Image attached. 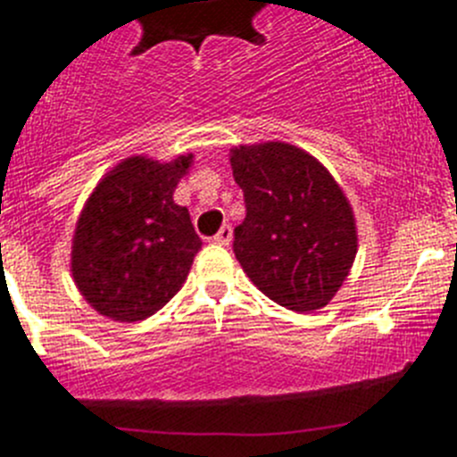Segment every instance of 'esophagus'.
<instances>
[{"mask_svg":"<svg viewBox=\"0 0 457 457\" xmlns=\"http://www.w3.org/2000/svg\"><path fill=\"white\" fill-rule=\"evenodd\" d=\"M231 237H233V228L228 224H224L212 240H215L217 245H231Z\"/></svg>","mask_w":457,"mask_h":457,"instance_id":"obj_1","label":"esophagus"}]
</instances>
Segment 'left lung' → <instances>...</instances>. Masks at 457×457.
Here are the masks:
<instances>
[{
  "label": "left lung",
  "instance_id": "1",
  "mask_svg": "<svg viewBox=\"0 0 457 457\" xmlns=\"http://www.w3.org/2000/svg\"><path fill=\"white\" fill-rule=\"evenodd\" d=\"M247 217L233 252L253 286L290 311L329 304L357 256L350 201L316 157L286 141L231 151Z\"/></svg>",
  "mask_w": 457,
  "mask_h": 457
}]
</instances>
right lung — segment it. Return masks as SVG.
Wrapping results in <instances>:
<instances>
[{
    "label": "right lung",
    "mask_w": 457,
    "mask_h": 457,
    "mask_svg": "<svg viewBox=\"0 0 457 457\" xmlns=\"http://www.w3.org/2000/svg\"><path fill=\"white\" fill-rule=\"evenodd\" d=\"M192 155H135L96 185L72 236L71 272L84 300L119 322L162 309L183 288L201 249L187 208L173 201Z\"/></svg>",
    "instance_id": "add662e5"
}]
</instances>
